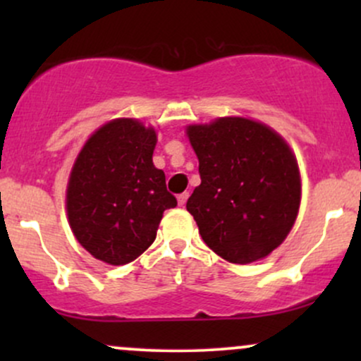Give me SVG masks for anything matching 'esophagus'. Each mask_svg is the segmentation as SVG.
Returning a JSON list of instances; mask_svg holds the SVG:
<instances>
[{
	"mask_svg": "<svg viewBox=\"0 0 361 361\" xmlns=\"http://www.w3.org/2000/svg\"><path fill=\"white\" fill-rule=\"evenodd\" d=\"M186 200H188V193H180V195H178V205L183 207L186 204Z\"/></svg>",
	"mask_w": 361,
	"mask_h": 361,
	"instance_id": "34e87169",
	"label": "esophagus"
}]
</instances>
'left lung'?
I'll use <instances>...</instances> for the list:
<instances>
[{
    "instance_id": "obj_1",
    "label": "left lung",
    "mask_w": 361,
    "mask_h": 361,
    "mask_svg": "<svg viewBox=\"0 0 361 361\" xmlns=\"http://www.w3.org/2000/svg\"><path fill=\"white\" fill-rule=\"evenodd\" d=\"M202 183L186 202L202 239L229 263L247 264L285 241L300 205L288 144L264 123L224 117L186 127Z\"/></svg>"
}]
</instances>
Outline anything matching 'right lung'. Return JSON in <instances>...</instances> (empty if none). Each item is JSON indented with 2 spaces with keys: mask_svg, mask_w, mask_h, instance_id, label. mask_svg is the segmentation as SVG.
Here are the masks:
<instances>
[{
  "mask_svg": "<svg viewBox=\"0 0 361 361\" xmlns=\"http://www.w3.org/2000/svg\"><path fill=\"white\" fill-rule=\"evenodd\" d=\"M157 137L139 120L115 118L86 140L68 192L69 226L97 259L127 264L154 243L163 212L176 207L163 169L152 164Z\"/></svg>",
  "mask_w": 361,
  "mask_h": 361,
  "instance_id": "right-lung-1",
  "label": "right lung"
}]
</instances>
